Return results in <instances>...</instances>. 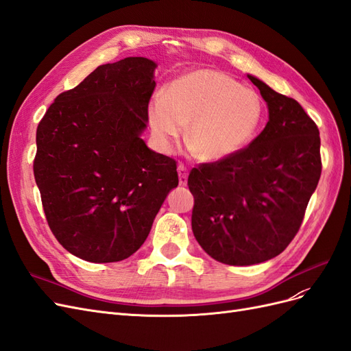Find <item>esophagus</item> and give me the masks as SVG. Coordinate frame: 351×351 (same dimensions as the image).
<instances>
[{
    "instance_id": "34e87169",
    "label": "esophagus",
    "mask_w": 351,
    "mask_h": 351,
    "mask_svg": "<svg viewBox=\"0 0 351 351\" xmlns=\"http://www.w3.org/2000/svg\"><path fill=\"white\" fill-rule=\"evenodd\" d=\"M177 171H178V183H180V186H186L187 184V168L183 164H178Z\"/></svg>"
}]
</instances>
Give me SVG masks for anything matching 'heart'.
Listing matches in <instances>:
<instances>
[{
	"mask_svg": "<svg viewBox=\"0 0 351 351\" xmlns=\"http://www.w3.org/2000/svg\"><path fill=\"white\" fill-rule=\"evenodd\" d=\"M152 130L164 147L183 134L202 161H221L246 147L261 129L263 104L256 90L228 74L200 69L169 83L149 110Z\"/></svg>",
	"mask_w": 351,
	"mask_h": 351,
	"instance_id": "1",
	"label": "heart"
}]
</instances>
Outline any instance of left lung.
<instances>
[{
	"mask_svg": "<svg viewBox=\"0 0 351 351\" xmlns=\"http://www.w3.org/2000/svg\"><path fill=\"white\" fill-rule=\"evenodd\" d=\"M247 77L268 104L269 121L249 146L199 164L187 180L197 243L234 267L269 261L289 246L322 171L319 130L302 105Z\"/></svg>",
	"mask_w": 351,
	"mask_h": 351,
	"instance_id": "obj_1",
	"label": "left lung"
}]
</instances>
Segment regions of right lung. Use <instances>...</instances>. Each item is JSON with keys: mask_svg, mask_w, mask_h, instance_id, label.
<instances>
[{"mask_svg": "<svg viewBox=\"0 0 351 351\" xmlns=\"http://www.w3.org/2000/svg\"><path fill=\"white\" fill-rule=\"evenodd\" d=\"M155 67L143 57L99 66L60 93L38 124L34 174L48 226L83 261L132 256L178 186L177 162L141 137Z\"/></svg>", "mask_w": 351, "mask_h": 351, "instance_id": "obj_1", "label": "right lung"}]
</instances>
